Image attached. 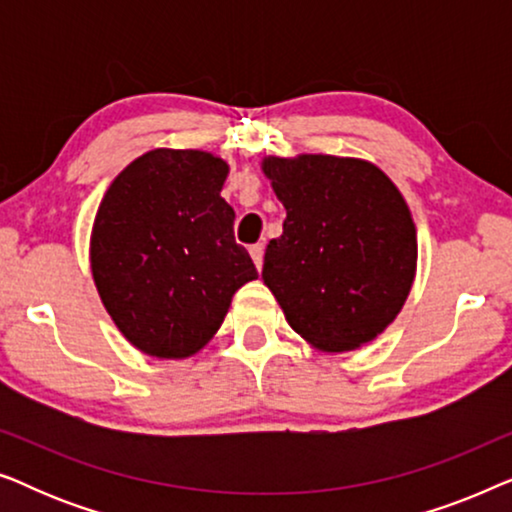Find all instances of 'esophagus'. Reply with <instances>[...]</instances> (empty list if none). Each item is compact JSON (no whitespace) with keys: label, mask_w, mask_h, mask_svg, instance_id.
<instances>
[{"label":"esophagus","mask_w":512,"mask_h":512,"mask_svg":"<svg viewBox=\"0 0 512 512\" xmlns=\"http://www.w3.org/2000/svg\"><path fill=\"white\" fill-rule=\"evenodd\" d=\"M249 254H251V258H254L256 268L261 270V268H263V254H265L263 244H254V247H249Z\"/></svg>","instance_id":"obj_1"}]
</instances>
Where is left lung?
<instances>
[{
    "instance_id": "8db88e82",
    "label": "left lung",
    "mask_w": 512,
    "mask_h": 512,
    "mask_svg": "<svg viewBox=\"0 0 512 512\" xmlns=\"http://www.w3.org/2000/svg\"><path fill=\"white\" fill-rule=\"evenodd\" d=\"M263 172L286 209L284 233L263 261L286 321L324 352L375 340L415 279L417 237L403 195L356 158H268Z\"/></svg>"
}]
</instances>
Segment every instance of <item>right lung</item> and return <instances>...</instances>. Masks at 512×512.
<instances>
[{
	"instance_id": "1",
	"label": "right lung",
	"mask_w": 512,
	"mask_h": 512,
	"mask_svg": "<svg viewBox=\"0 0 512 512\" xmlns=\"http://www.w3.org/2000/svg\"><path fill=\"white\" fill-rule=\"evenodd\" d=\"M228 165L205 151L156 149L114 179L97 209L90 265L121 333L158 359L212 340L233 293L258 277L221 198Z\"/></svg>"
}]
</instances>
